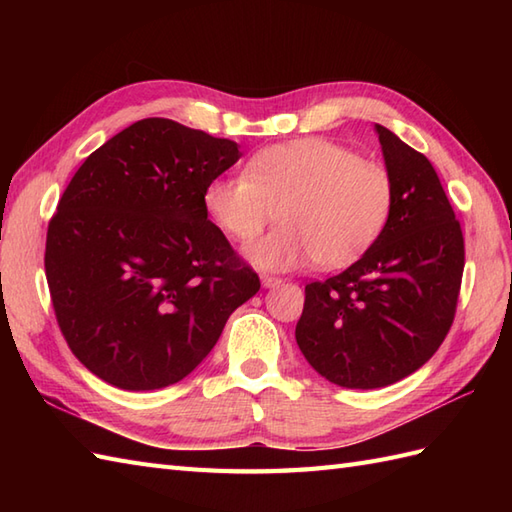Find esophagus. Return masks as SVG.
I'll use <instances>...</instances> for the list:
<instances>
[{
    "label": "esophagus",
    "mask_w": 512,
    "mask_h": 512,
    "mask_svg": "<svg viewBox=\"0 0 512 512\" xmlns=\"http://www.w3.org/2000/svg\"><path fill=\"white\" fill-rule=\"evenodd\" d=\"M281 284L279 277H273V275H262V286L264 288H275Z\"/></svg>",
    "instance_id": "esophagus-1"
}]
</instances>
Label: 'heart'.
Listing matches in <instances>:
<instances>
[{"mask_svg": "<svg viewBox=\"0 0 512 512\" xmlns=\"http://www.w3.org/2000/svg\"><path fill=\"white\" fill-rule=\"evenodd\" d=\"M204 211L235 242H250L277 209L279 226L246 257L266 270L317 264L345 268L376 244L394 209V178L383 162L325 138L266 147L244 176H217L202 191Z\"/></svg>", "mask_w": 512, "mask_h": 512, "instance_id": "heart-1", "label": "heart"}]
</instances>
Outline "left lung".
I'll return each instance as SVG.
<instances>
[{"label": "left lung", "instance_id": "left-lung-1", "mask_svg": "<svg viewBox=\"0 0 512 512\" xmlns=\"http://www.w3.org/2000/svg\"><path fill=\"white\" fill-rule=\"evenodd\" d=\"M394 209L376 244L341 275L306 286L297 345L330 383L394 385L436 354L458 306L464 237L427 156L376 125Z\"/></svg>", "mask_w": 512, "mask_h": 512}]
</instances>
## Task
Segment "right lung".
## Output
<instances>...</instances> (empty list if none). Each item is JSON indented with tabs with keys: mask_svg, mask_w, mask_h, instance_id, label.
<instances>
[{
	"mask_svg": "<svg viewBox=\"0 0 512 512\" xmlns=\"http://www.w3.org/2000/svg\"><path fill=\"white\" fill-rule=\"evenodd\" d=\"M239 156L228 138L143 118L85 158L63 191L48 224V288L72 354L105 383H178L257 295V273L202 204Z\"/></svg>",
	"mask_w": 512,
	"mask_h": 512,
	"instance_id": "add662e5",
	"label": "right lung"
}]
</instances>
